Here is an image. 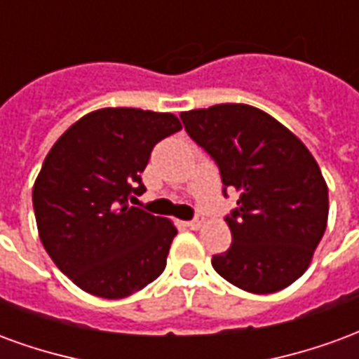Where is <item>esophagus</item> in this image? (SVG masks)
<instances>
[{"instance_id": "1", "label": "esophagus", "mask_w": 359, "mask_h": 359, "mask_svg": "<svg viewBox=\"0 0 359 359\" xmlns=\"http://www.w3.org/2000/svg\"><path fill=\"white\" fill-rule=\"evenodd\" d=\"M184 225H187L188 229H192V231H198V229H202L203 223L200 221V219H194V221H187Z\"/></svg>"}]
</instances>
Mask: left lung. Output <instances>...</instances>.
<instances>
[{
	"instance_id": "obj_1",
	"label": "left lung",
	"mask_w": 359,
	"mask_h": 359,
	"mask_svg": "<svg viewBox=\"0 0 359 359\" xmlns=\"http://www.w3.org/2000/svg\"><path fill=\"white\" fill-rule=\"evenodd\" d=\"M190 138L219 165L241 198L226 217L231 248L211 265L231 285L271 294L308 269L329 217V188L304 142L246 103L182 111Z\"/></svg>"
}]
</instances>
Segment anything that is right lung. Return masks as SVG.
I'll use <instances>...</instances> for the list:
<instances>
[{
    "label": "right lung",
    "instance_id": "add662e5",
    "mask_svg": "<svg viewBox=\"0 0 359 359\" xmlns=\"http://www.w3.org/2000/svg\"><path fill=\"white\" fill-rule=\"evenodd\" d=\"M182 125L172 113L103 107L61 134L32 188L36 225L53 264L84 292L118 300L165 269L171 219L130 208L149 154Z\"/></svg>",
    "mask_w": 359,
    "mask_h": 359
}]
</instances>
